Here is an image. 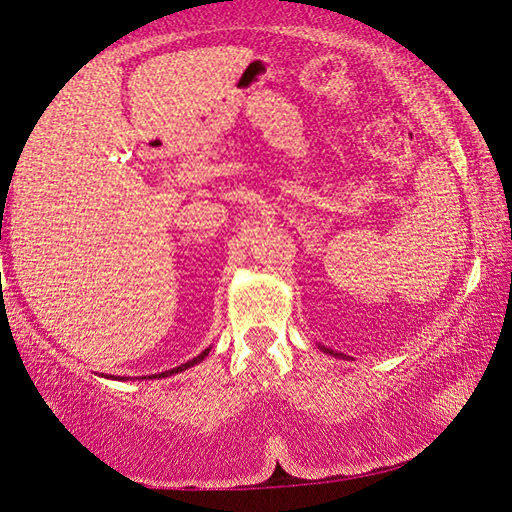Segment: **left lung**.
I'll return each instance as SVG.
<instances>
[{
    "label": "left lung",
    "mask_w": 512,
    "mask_h": 512,
    "mask_svg": "<svg viewBox=\"0 0 512 512\" xmlns=\"http://www.w3.org/2000/svg\"><path fill=\"white\" fill-rule=\"evenodd\" d=\"M320 350H325L327 354H332V357H343V354H339V352H334V350H327V348H323V345H320Z\"/></svg>",
    "instance_id": "left-lung-1"
}]
</instances>
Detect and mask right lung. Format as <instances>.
<instances>
[{
	"label": "right lung",
	"mask_w": 512,
	"mask_h": 512,
	"mask_svg": "<svg viewBox=\"0 0 512 512\" xmlns=\"http://www.w3.org/2000/svg\"><path fill=\"white\" fill-rule=\"evenodd\" d=\"M207 354H210V348H207L205 352H201L198 354L196 359H192V361H187V363H183V366H178V368H173V370H164V372H160V375H153V377H169V375H173V372H183V370H187V368H192V366H196V363H201ZM153 377H149V379H153ZM142 379H146V377H142Z\"/></svg>",
	"instance_id": "add662e5"
}]
</instances>
